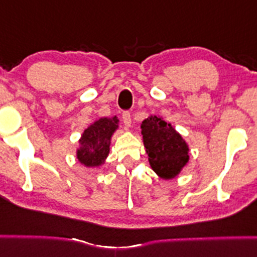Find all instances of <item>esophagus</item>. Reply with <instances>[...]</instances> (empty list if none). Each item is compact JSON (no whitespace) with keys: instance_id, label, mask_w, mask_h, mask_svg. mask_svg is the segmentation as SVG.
I'll use <instances>...</instances> for the list:
<instances>
[{"instance_id":"1","label":"esophagus","mask_w":257,"mask_h":257,"mask_svg":"<svg viewBox=\"0 0 257 257\" xmlns=\"http://www.w3.org/2000/svg\"><path fill=\"white\" fill-rule=\"evenodd\" d=\"M122 119H123V123H124L126 128H128V126H131V124H132V117H131V113H129L128 111L123 112V113H122Z\"/></svg>"}]
</instances>
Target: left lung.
<instances>
[{"label": "left lung", "mask_w": 257, "mask_h": 257, "mask_svg": "<svg viewBox=\"0 0 257 257\" xmlns=\"http://www.w3.org/2000/svg\"><path fill=\"white\" fill-rule=\"evenodd\" d=\"M141 134L152 169L163 179L178 175L188 162V146L181 135L157 116L144 120Z\"/></svg>", "instance_id": "obj_1"}]
</instances>
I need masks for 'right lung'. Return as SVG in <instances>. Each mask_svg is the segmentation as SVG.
I'll return each mask as SVG.
<instances>
[{"label":"right lung","instance_id":"add662e5","mask_svg":"<svg viewBox=\"0 0 257 257\" xmlns=\"http://www.w3.org/2000/svg\"><path fill=\"white\" fill-rule=\"evenodd\" d=\"M118 119L100 118L85 129L82 135L81 146L77 151V158L85 167H98L104 163L110 152V141L113 132L117 129Z\"/></svg>","mask_w":257,"mask_h":257}]
</instances>
